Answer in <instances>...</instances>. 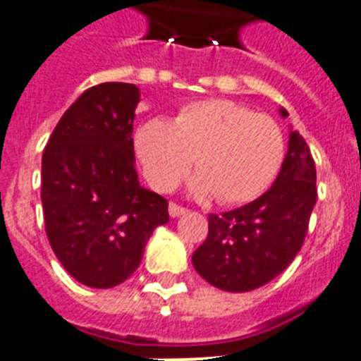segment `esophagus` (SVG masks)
I'll use <instances>...</instances> for the list:
<instances>
[{
	"instance_id": "34e87169",
	"label": "esophagus",
	"mask_w": 361,
	"mask_h": 361,
	"mask_svg": "<svg viewBox=\"0 0 361 361\" xmlns=\"http://www.w3.org/2000/svg\"><path fill=\"white\" fill-rule=\"evenodd\" d=\"M185 212H187L185 208H181V206H178V204H174V202H170V206H169L170 217H180V215H183Z\"/></svg>"
}]
</instances>
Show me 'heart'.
Returning <instances> with one entry per match:
<instances>
[{
    "instance_id": "b5f03b06",
    "label": "heart",
    "mask_w": 361,
    "mask_h": 361,
    "mask_svg": "<svg viewBox=\"0 0 361 361\" xmlns=\"http://www.w3.org/2000/svg\"><path fill=\"white\" fill-rule=\"evenodd\" d=\"M135 152L147 181L170 191L189 172L197 197L243 204L262 195L285 157V136L269 116L243 104L209 99L183 106L172 123L149 118L136 129Z\"/></svg>"
}]
</instances>
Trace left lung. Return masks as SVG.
Segmentation results:
<instances>
[{"mask_svg":"<svg viewBox=\"0 0 361 361\" xmlns=\"http://www.w3.org/2000/svg\"><path fill=\"white\" fill-rule=\"evenodd\" d=\"M281 118L288 112L279 109ZM317 202V169L309 146L290 129L288 149L274 185L257 200L208 217V238L192 266L209 285L251 292L288 268L307 234Z\"/></svg>","mask_w":361,"mask_h":361,"instance_id":"left-lung-1","label":"left lung"}]
</instances>
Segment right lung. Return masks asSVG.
Listing matches in <instances>:
<instances>
[{
	"label": "right lung",
	"mask_w": 361,
	"mask_h": 361,
	"mask_svg": "<svg viewBox=\"0 0 361 361\" xmlns=\"http://www.w3.org/2000/svg\"><path fill=\"white\" fill-rule=\"evenodd\" d=\"M140 90L104 82L82 93L42 153L47 236L67 271L92 288H112L140 266L169 202L140 185L133 121Z\"/></svg>",
	"instance_id": "1"
}]
</instances>
